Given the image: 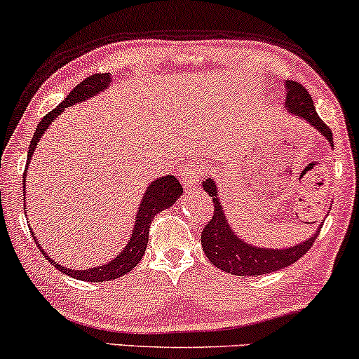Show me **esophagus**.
Returning <instances> with one entry per match:
<instances>
[{"label":"esophagus","mask_w":359,"mask_h":359,"mask_svg":"<svg viewBox=\"0 0 359 359\" xmlns=\"http://www.w3.org/2000/svg\"><path fill=\"white\" fill-rule=\"evenodd\" d=\"M204 166L199 165V163H189V165L184 166L183 170V184L188 186V188H191V186H196L199 181H201V178L204 176Z\"/></svg>","instance_id":"34e87169"}]
</instances>
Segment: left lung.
Returning <instances> with one entry per match:
<instances>
[{"label":"left lung","instance_id":"obj_1","mask_svg":"<svg viewBox=\"0 0 359 359\" xmlns=\"http://www.w3.org/2000/svg\"><path fill=\"white\" fill-rule=\"evenodd\" d=\"M287 109L290 114L304 118L310 125L318 130L325 138L328 140L330 145L333 147V133L327 123L316 114L313 100L306 88L302 83L295 81H287ZM203 188L209 196L212 198V217L208 221V224L203 227L201 232V244L204 254L208 259L221 271L234 273V276H262V273H271L280 269L287 267L297 262L300 257H304L311 245L315 244V239L318 237L320 229L311 236L309 241L302 242L290 249H262L249 245L248 242H242L227 224L224 211L217 199L216 183L211 178L203 181ZM322 227V226H320Z\"/></svg>","mask_w":359,"mask_h":359}]
</instances>
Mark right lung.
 <instances>
[{"label":"right lung","instance_id":"1","mask_svg":"<svg viewBox=\"0 0 359 359\" xmlns=\"http://www.w3.org/2000/svg\"><path fill=\"white\" fill-rule=\"evenodd\" d=\"M109 83H110L109 74H94V76H88L86 81L77 83V86L71 90V94H69L62 102H60V104L55 107L53 111L46 114L43 120L37 123L34 137H32L31 143H29V150H27V163H29L32 153H34V150H36V145L39 143V140H41V137H43V133L46 132V128L49 127L50 122H53V120L57 117L59 114H62L67 107L77 104V102L90 99L92 95L99 94V92L104 90ZM25 176H26V171H25ZM22 183H25V181H22ZM181 193H183V186L180 184V181L176 180L173 175L161 176V178L153 181V183L148 186V189L145 191V196H143V201L138 208V216H137V221H135L132 237H130V242L127 244V248L123 249V252H120L117 257L111 260V262L100 265V267L87 269V271H72V269L57 265L53 259L49 257L48 254L44 252L43 249L41 250H43L44 257H48L49 262L55 265V269H57V271L66 273V276H69V277L79 278V280H86V282L114 280V278L122 277L127 272L132 271L135 265L142 260L143 254H145V249H147L148 232H150V224H151L153 217H155L160 211H163V209L173 206L175 201L180 198ZM36 244H37V248H41L39 242L37 241H36Z\"/></svg>","mask_w":359,"mask_h":359}]
</instances>
